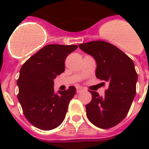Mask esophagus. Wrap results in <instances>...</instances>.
Returning a JSON list of instances; mask_svg holds the SVG:
<instances>
[{"instance_id":"esophagus-1","label":"esophagus","mask_w":149,"mask_h":149,"mask_svg":"<svg viewBox=\"0 0 149 149\" xmlns=\"http://www.w3.org/2000/svg\"><path fill=\"white\" fill-rule=\"evenodd\" d=\"M84 91V88H82V87L81 86H78L76 87V92L77 93H81V91Z\"/></svg>"}]
</instances>
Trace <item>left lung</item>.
Here are the masks:
<instances>
[{"label": "left lung", "instance_id": "obj_1", "mask_svg": "<svg viewBox=\"0 0 149 149\" xmlns=\"http://www.w3.org/2000/svg\"><path fill=\"white\" fill-rule=\"evenodd\" d=\"M79 47L97 62V78L109 84L104 97L90 91L92 100L86 105L87 118L97 127L110 128L125 118L136 96L138 75L134 63L123 51L107 42H89Z\"/></svg>", "mask_w": 149, "mask_h": 149}]
</instances>
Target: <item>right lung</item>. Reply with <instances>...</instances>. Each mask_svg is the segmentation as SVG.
Segmentation results:
<instances>
[{"label":"right lung","mask_w":149,"mask_h":149,"mask_svg":"<svg viewBox=\"0 0 149 149\" xmlns=\"http://www.w3.org/2000/svg\"><path fill=\"white\" fill-rule=\"evenodd\" d=\"M76 45H48L29 58L21 68L18 100L27 120L40 130L58 127L65 118L76 88L54 91V79L65 70L68 54Z\"/></svg>","instance_id":"1"}]
</instances>
